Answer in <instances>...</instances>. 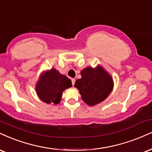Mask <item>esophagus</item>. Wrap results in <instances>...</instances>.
<instances>
[{"label": "esophagus", "mask_w": 152, "mask_h": 152, "mask_svg": "<svg viewBox=\"0 0 152 152\" xmlns=\"http://www.w3.org/2000/svg\"><path fill=\"white\" fill-rule=\"evenodd\" d=\"M75 81H76V80H75L74 78H71V83H72V85H73V86L74 85Z\"/></svg>", "instance_id": "34e87169"}]
</instances>
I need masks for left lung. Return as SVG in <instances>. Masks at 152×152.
<instances>
[{"instance_id":"obj_1","label":"left lung","mask_w":152,"mask_h":152,"mask_svg":"<svg viewBox=\"0 0 152 152\" xmlns=\"http://www.w3.org/2000/svg\"><path fill=\"white\" fill-rule=\"evenodd\" d=\"M81 75L74 87L77 88L82 100L89 106L101 103L113 91V78L101 66L86 67L81 71Z\"/></svg>"}]
</instances>
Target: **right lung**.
Wrapping results in <instances>:
<instances>
[{"label":"right lung","mask_w":152,"mask_h":152,"mask_svg":"<svg viewBox=\"0 0 152 152\" xmlns=\"http://www.w3.org/2000/svg\"><path fill=\"white\" fill-rule=\"evenodd\" d=\"M71 86V81L68 77L52 69L40 75L35 90L42 101L56 105L61 101L63 91Z\"/></svg>","instance_id":"obj_1"}]
</instances>
